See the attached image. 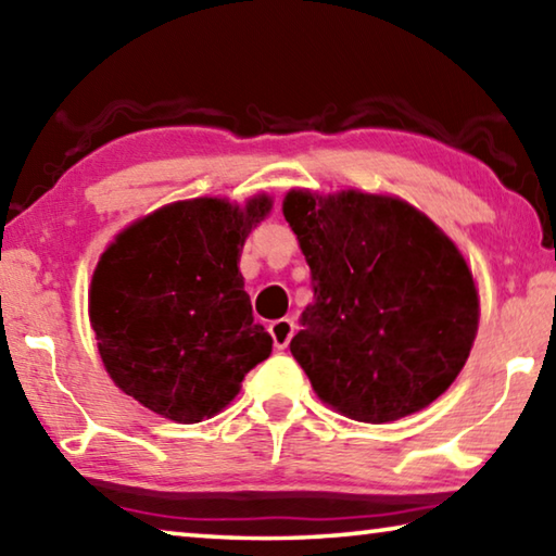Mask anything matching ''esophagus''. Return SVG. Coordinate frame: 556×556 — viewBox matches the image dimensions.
Returning <instances> with one entry per match:
<instances>
[{"instance_id": "esophagus-1", "label": "esophagus", "mask_w": 556, "mask_h": 556, "mask_svg": "<svg viewBox=\"0 0 556 556\" xmlns=\"http://www.w3.org/2000/svg\"><path fill=\"white\" fill-rule=\"evenodd\" d=\"M269 336L271 341H275L277 351H285L291 336H294V321H291V318H277V321L269 324Z\"/></svg>"}]
</instances>
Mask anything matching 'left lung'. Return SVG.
I'll use <instances>...</instances> for the list:
<instances>
[{
	"label": "left lung",
	"instance_id": "8db88e82",
	"mask_svg": "<svg viewBox=\"0 0 556 556\" xmlns=\"http://www.w3.org/2000/svg\"><path fill=\"white\" fill-rule=\"evenodd\" d=\"M285 218L314 287L289 348L318 397L384 425L446 392L478 331L476 285L456 244L388 195L289 191Z\"/></svg>",
	"mask_w": 556,
	"mask_h": 556
}]
</instances>
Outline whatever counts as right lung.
I'll return each instance as SVG.
<instances>
[{"instance_id":"obj_1","label":"right lung","mask_w":556,"mask_h":556,"mask_svg":"<svg viewBox=\"0 0 556 556\" xmlns=\"http://www.w3.org/2000/svg\"><path fill=\"white\" fill-rule=\"evenodd\" d=\"M271 208L220 199L147 215L100 257L90 324L117 388L147 409L195 425L220 412L271 353L238 269L244 238Z\"/></svg>"}]
</instances>
